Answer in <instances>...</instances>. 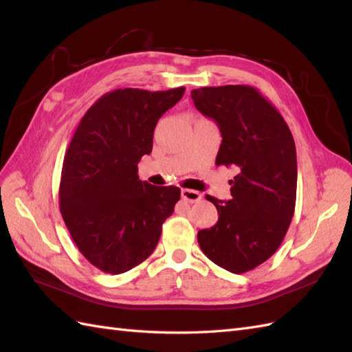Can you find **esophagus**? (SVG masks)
<instances>
[{
  "label": "esophagus",
  "mask_w": 352,
  "mask_h": 352,
  "mask_svg": "<svg viewBox=\"0 0 352 352\" xmlns=\"http://www.w3.org/2000/svg\"><path fill=\"white\" fill-rule=\"evenodd\" d=\"M182 198L188 202H198L202 198V195L198 190L194 189H182Z\"/></svg>",
  "instance_id": "obj_1"
}]
</instances>
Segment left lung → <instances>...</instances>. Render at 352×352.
Returning <instances> with one entry per match:
<instances>
[{"mask_svg":"<svg viewBox=\"0 0 352 352\" xmlns=\"http://www.w3.org/2000/svg\"><path fill=\"white\" fill-rule=\"evenodd\" d=\"M190 97L221 132L216 164L238 170L229 201L206 197L220 216L198 232V243L221 269L250 272L272 257L291 225L298 175L294 136L274 105L248 85L206 87Z\"/></svg>","mask_w":352,"mask_h":352,"instance_id":"8db88e82","label":"left lung"}]
</instances>
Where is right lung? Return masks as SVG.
<instances>
[{
	"label": "right lung",
	"instance_id": "obj_1",
	"mask_svg": "<svg viewBox=\"0 0 352 352\" xmlns=\"http://www.w3.org/2000/svg\"><path fill=\"white\" fill-rule=\"evenodd\" d=\"M184 92L180 87L104 94L72 138L61 170L60 211L83 257L104 273L120 274L145 261L173 214L180 189L142 182L138 163L153 151L158 119Z\"/></svg>",
	"mask_w": 352,
	"mask_h": 352
}]
</instances>
